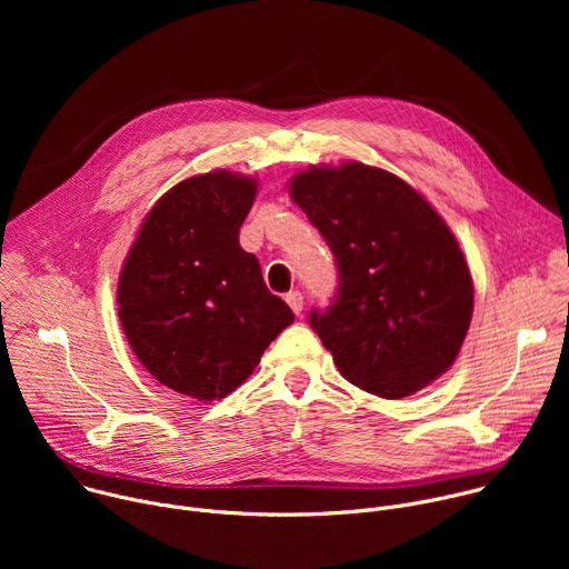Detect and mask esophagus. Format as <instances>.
I'll list each match as a JSON object with an SVG mask.
<instances>
[{
	"label": "esophagus",
	"mask_w": 569,
	"mask_h": 569,
	"mask_svg": "<svg viewBox=\"0 0 569 569\" xmlns=\"http://www.w3.org/2000/svg\"><path fill=\"white\" fill-rule=\"evenodd\" d=\"M286 301H288V306L292 308V312H295V315H301V308H303V297H301V292H299V290H292V292H288V295H286Z\"/></svg>",
	"instance_id": "1"
}]
</instances>
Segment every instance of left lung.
Returning a JSON list of instances; mask_svg holds the SVG:
<instances>
[{"mask_svg": "<svg viewBox=\"0 0 569 569\" xmlns=\"http://www.w3.org/2000/svg\"><path fill=\"white\" fill-rule=\"evenodd\" d=\"M290 196L336 257L338 290L308 321L340 373L382 398L439 378L472 315V279L439 213L400 178L356 161L295 176Z\"/></svg>", "mask_w": 569, "mask_h": 569, "instance_id": "8db88e82", "label": "left lung"}]
</instances>
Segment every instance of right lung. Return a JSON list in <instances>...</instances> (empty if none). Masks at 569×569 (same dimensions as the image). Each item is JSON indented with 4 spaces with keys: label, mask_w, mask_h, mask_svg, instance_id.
<instances>
[{
    "label": "right lung",
    "mask_w": 569,
    "mask_h": 569,
    "mask_svg": "<svg viewBox=\"0 0 569 569\" xmlns=\"http://www.w3.org/2000/svg\"><path fill=\"white\" fill-rule=\"evenodd\" d=\"M254 196V180L227 171L180 182L150 209L123 263L126 338L161 385L184 396L233 391L295 319L238 242Z\"/></svg>",
    "instance_id": "add662e5"
}]
</instances>
